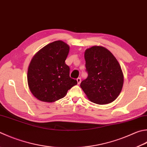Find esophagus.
Wrapping results in <instances>:
<instances>
[{"label":"esophagus","mask_w":147,"mask_h":147,"mask_svg":"<svg viewBox=\"0 0 147 147\" xmlns=\"http://www.w3.org/2000/svg\"><path fill=\"white\" fill-rule=\"evenodd\" d=\"M77 84H79L81 82V79L80 78V77H79V78H77Z\"/></svg>","instance_id":"34e87169"}]
</instances>
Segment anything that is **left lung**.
I'll return each mask as SVG.
<instances>
[{
  "mask_svg": "<svg viewBox=\"0 0 147 147\" xmlns=\"http://www.w3.org/2000/svg\"><path fill=\"white\" fill-rule=\"evenodd\" d=\"M88 77L81 87L93 103L107 104L117 98L122 90L123 74L117 59L104 47L93 46L84 52Z\"/></svg>",
  "mask_w": 147,
  "mask_h": 147,
  "instance_id": "obj_1",
  "label": "left lung"
}]
</instances>
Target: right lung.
Returning a JSON list of instances; mask_svg holds the SVG:
<instances>
[{
  "mask_svg": "<svg viewBox=\"0 0 147 147\" xmlns=\"http://www.w3.org/2000/svg\"><path fill=\"white\" fill-rule=\"evenodd\" d=\"M70 47L58 40L40 50L30 61L27 82L30 92L37 99L53 102L64 97L68 90L77 84L70 77V68L65 60Z\"/></svg>",
  "mask_w": 147,
  "mask_h": 147,
  "instance_id": "obj_1",
  "label": "right lung"
}]
</instances>
